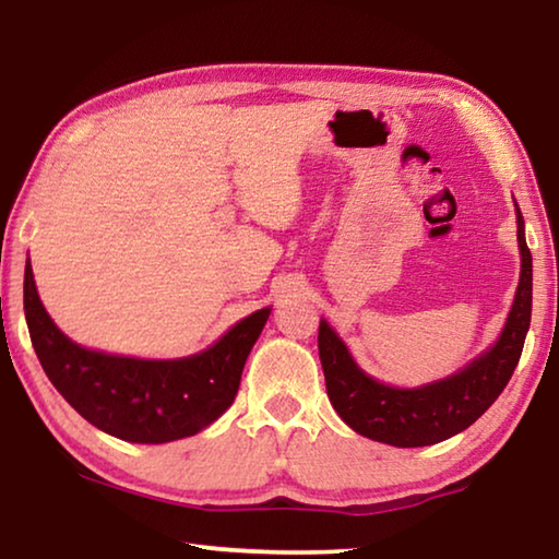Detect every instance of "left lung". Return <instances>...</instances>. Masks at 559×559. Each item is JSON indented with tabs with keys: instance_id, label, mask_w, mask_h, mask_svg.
Returning a JSON list of instances; mask_svg holds the SVG:
<instances>
[{
	"instance_id": "left-lung-1",
	"label": "left lung",
	"mask_w": 559,
	"mask_h": 559,
	"mask_svg": "<svg viewBox=\"0 0 559 559\" xmlns=\"http://www.w3.org/2000/svg\"><path fill=\"white\" fill-rule=\"evenodd\" d=\"M518 242L522 254L520 285L500 340L444 380L412 390L377 382L357 367L337 332L324 320L320 322L317 347L330 402L355 432L394 448H427L467 429L500 397L520 362L532 317V254L520 207Z\"/></svg>"
}]
</instances>
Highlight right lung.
<instances>
[{
	"mask_svg": "<svg viewBox=\"0 0 559 559\" xmlns=\"http://www.w3.org/2000/svg\"><path fill=\"white\" fill-rule=\"evenodd\" d=\"M24 317L41 367L57 392L102 432L162 444L202 432L237 397L247 355L270 317L257 309L200 355L134 359L76 345L51 322L24 267Z\"/></svg>",
	"mask_w": 559,
	"mask_h": 559,
	"instance_id": "obj_1",
	"label": "right lung"
}]
</instances>
